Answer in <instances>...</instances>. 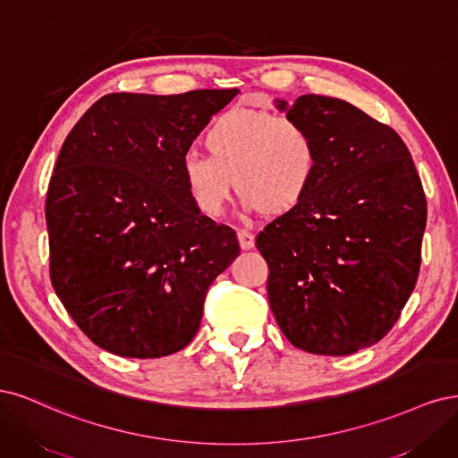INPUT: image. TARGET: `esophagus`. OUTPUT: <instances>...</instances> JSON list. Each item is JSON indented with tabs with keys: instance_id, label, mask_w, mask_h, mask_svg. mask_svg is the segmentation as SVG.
Here are the masks:
<instances>
[{
	"instance_id": "esophagus-1",
	"label": "esophagus",
	"mask_w": 458,
	"mask_h": 458,
	"mask_svg": "<svg viewBox=\"0 0 458 458\" xmlns=\"http://www.w3.org/2000/svg\"><path fill=\"white\" fill-rule=\"evenodd\" d=\"M238 240H240V247L243 250H247V249H250V247L255 245V235L250 233L249 230H240L238 232Z\"/></svg>"
}]
</instances>
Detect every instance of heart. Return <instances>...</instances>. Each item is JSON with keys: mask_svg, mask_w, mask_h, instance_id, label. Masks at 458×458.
<instances>
[{"mask_svg": "<svg viewBox=\"0 0 458 458\" xmlns=\"http://www.w3.org/2000/svg\"><path fill=\"white\" fill-rule=\"evenodd\" d=\"M203 146L208 156L181 159V179L191 205L209 218L225 213L233 181L250 211L287 215L308 198L319 169L310 127L268 110L220 114L205 131Z\"/></svg>", "mask_w": 458, "mask_h": 458, "instance_id": "1", "label": "heart"}]
</instances>
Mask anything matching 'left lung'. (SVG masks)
Returning <instances> with one entry per match:
<instances>
[{
    "label": "left lung",
    "mask_w": 458,
    "mask_h": 458,
    "mask_svg": "<svg viewBox=\"0 0 458 458\" xmlns=\"http://www.w3.org/2000/svg\"><path fill=\"white\" fill-rule=\"evenodd\" d=\"M276 106L314 132L319 169L301 208L257 235L270 308L293 346L348 356L386 336L415 289L420 176L400 135L346 100L302 95Z\"/></svg>",
    "instance_id": "8db88e82"
}]
</instances>
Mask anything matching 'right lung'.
<instances>
[{
    "instance_id": "right-lung-1",
    "label": "right lung",
    "mask_w": 458,
    "mask_h": 458,
    "mask_svg": "<svg viewBox=\"0 0 458 458\" xmlns=\"http://www.w3.org/2000/svg\"><path fill=\"white\" fill-rule=\"evenodd\" d=\"M238 95L112 93L73 125L47 188L56 297L91 341L161 358L196 336L205 294L240 255L230 226L191 205L181 159Z\"/></svg>"
}]
</instances>
